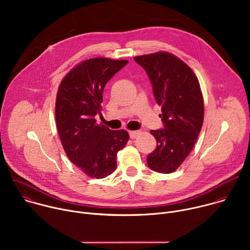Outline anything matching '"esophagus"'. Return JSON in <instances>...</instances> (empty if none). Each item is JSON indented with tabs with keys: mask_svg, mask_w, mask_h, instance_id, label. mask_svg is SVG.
Here are the masks:
<instances>
[{
	"mask_svg": "<svg viewBox=\"0 0 250 250\" xmlns=\"http://www.w3.org/2000/svg\"><path fill=\"white\" fill-rule=\"evenodd\" d=\"M128 133H129L130 138H135L140 133V131L139 130H130Z\"/></svg>",
	"mask_w": 250,
	"mask_h": 250,
	"instance_id": "obj_1",
	"label": "esophagus"
}]
</instances>
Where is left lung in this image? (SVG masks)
Returning a JSON list of instances; mask_svg holds the SVG:
<instances>
[{"label":"left lung","instance_id":"1","mask_svg":"<svg viewBox=\"0 0 250 250\" xmlns=\"http://www.w3.org/2000/svg\"><path fill=\"white\" fill-rule=\"evenodd\" d=\"M152 84L154 98L161 105L164 128L150 130L155 150L148 154V166L159 173L174 172L192 151L204 122V99L193 70L169 52L135 56Z\"/></svg>","mask_w":250,"mask_h":250}]
</instances>
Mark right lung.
Instances as JSON below:
<instances>
[{"label": "right lung", "instance_id": "obj_1", "mask_svg": "<svg viewBox=\"0 0 250 250\" xmlns=\"http://www.w3.org/2000/svg\"><path fill=\"white\" fill-rule=\"evenodd\" d=\"M127 60L91 58L74 67L61 81L55 104V120L64 151L86 175L102 179L117 168V153L129 138L125 129L98 125L103 91Z\"/></svg>", "mask_w": 250, "mask_h": 250}]
</instances>
